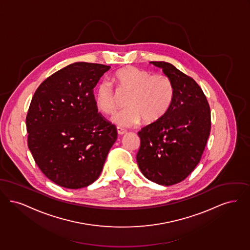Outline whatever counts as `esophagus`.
<instances>
[{
    "mask_svg": "<svg viewBox=\"0 0 250 250\" xmlns=\"http://www.w3.org/2000/svg\"><path fill=\"white\" fill-rule=\"evenodd\" d=\"M117 130H118V133H119V135H122V134H124V133L126 132V130H125V129H123V128H120V127H118V128H117Z\"/></svg>",
    "mask_w": 250,
    "mask_h": 250,
    "instance_id": "34e87169",
    "label": "esophagus"
}]
</instances>
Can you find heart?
Returning <instances> with one entry per match:
<instances>
[{"label": "heart", "instance_id": "1", "mask_svg": "<svg viewBox=\"0 0 250 250\" xmlns=\"http://www.w3.org/2000/svg\"><path fill=\"white\" fill-rule=\"evenodd\" d=\"M118 90L129 94L126 99L127 108L116 113L112 121L121 127H130L141 120L146 124L163 119L170 108L174 87L170 79L162 74L128 66L117 71L112 77ZM119 96L111 82L102 81L95 91V104L104 114H112L118 106Z\"/></svg>", "mask_w": 250, "mask_h": 250}]
</instances>
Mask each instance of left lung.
Wrapping results in <instances>:
<instances>
[{"label":"left lung","mask_w":250,"mask_h":250,"mask_svg":"<svg viewBox=\"0 0 250 250\" xmlns=\"http://www.w3.org/2000/svg\"><path fill=\"white\" fill-rule=\"evenodd\" d=\"M150 63L170 79L174 98L163 119L138 131L141 144L136 161L148 180L171 186L183 181L200 163L210 134L211 113L193 78L169 62Z\"/></svg>","instance_id":"left-lung-1"}]
</instances>
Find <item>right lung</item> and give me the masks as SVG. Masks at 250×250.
Segmentation results:
<instances>
[{
  "label": "right lung",
  "instance_id": "right-lung-1",
  "mask_svg": "<svg viewBox=\"0 0 250 250\" xmlns=\"http://www.w3.org/2000/svg\"><path fill=\"white\" fill-rule=\"evenodd\" d=\"M110 66L75 62L36 89L26 118L28 146L48 179L66 188L92 184L117 140L95 104L93 88Z\"/></svg>",
  "mask_w": 250,
  "mask_h": 250
}]
</instances>
